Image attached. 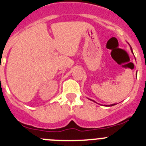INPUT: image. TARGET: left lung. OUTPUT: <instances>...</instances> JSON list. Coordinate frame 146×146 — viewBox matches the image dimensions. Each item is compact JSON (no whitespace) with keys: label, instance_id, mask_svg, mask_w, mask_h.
I'll return each mask as SVG.
<instances>
[{"label":"left lung","instance_id":"8db88e82","mask_svg":"<svg viewBox=\"0 0 146 146\" xmlns=\"http://www.w3.org/2000/svg\"><path fill=\"white\" fill-rule=\"evenodd\" d=\"M131 52H133V50H132V48H131ZM90 100H92V99H90ZM92 101H93V100H92ZM93 102H94V101H93ZM114 105H116V104H111V105H109V106H114Z\"/></svg>","mask_w":146,"mask_h":146}]
</instances>
